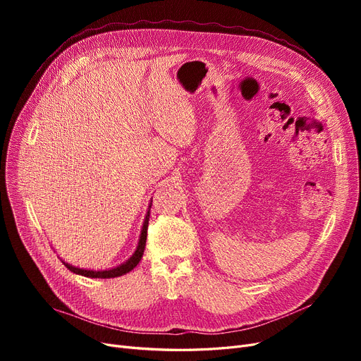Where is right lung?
Instances as JSON below:
<instances>
[{
    "instance_id": "right-lung-1",
    "label": "right lung",
    "mask_w": 361,
    "mask_h": 361,
    "mask_svg": "<svg viewBox=\"0 0 361 361\" xmlns=\"http://www.w3.org/2000/svg\"><path fill=\"white\" fill-rule=\"evenodd\" d=\"M152 204V203H150ZM150 207V206H149ZM149 215H150V211H147L146 214V218H145V222H143V226H142V233H140V238H139V244H137V249L136 252L133 253V256L124 262L123 264H120V267H116L112 269H108V271H89V269H80V268H75L73 267V264H68L66 263L64 260H61L64 263V267L67 269H70L73 274H78V275H82V276H87V278H116V276H121V275H126L127 272H130L133 268H136L142 256H143V252H145V245H146V237H147V225H149Z\"/></svg>"
}]
</instances>
